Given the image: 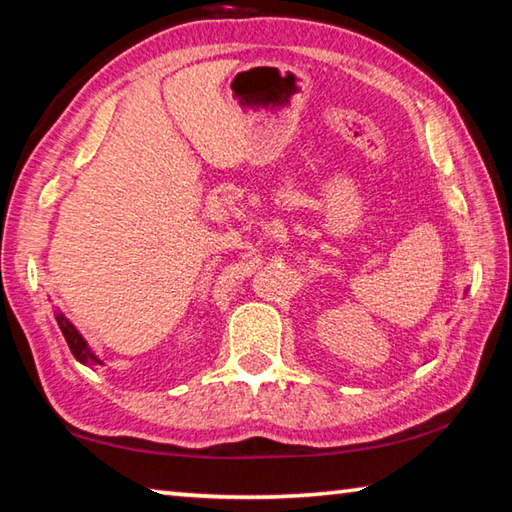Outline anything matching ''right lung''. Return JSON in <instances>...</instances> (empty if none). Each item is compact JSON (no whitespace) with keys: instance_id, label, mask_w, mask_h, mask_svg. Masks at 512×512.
<instances>
[{"instance_id":"1","label":"right lung","mask_w":512,"mask_h":512,"mask_svg":"<svg viewBox=\"0 0 512 512\" xmlns=\"http://www.w3.org/2000/svg\"><path fill=\"white\" fill-rule=\"evenodd\" d=\"M56 323H58V327H60V332H63L65 341H67V345H69V350H72L76 361H81V363H85V366H90V368L103 366V361L97 357V354H94V352L90 350L88 341L83 339V334L79 332V329L74 327L72 320H69V318L63 314V311H56Z\"/></svg>"}]
</instances>
